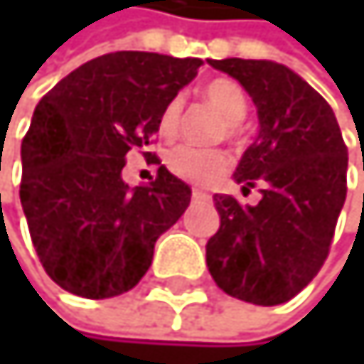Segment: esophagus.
I'll return each instance as SVG.
<instances>
[{"label": "esophagus", "mask_w": 364, "mask_h": 364, "mask_svg": "<svg viewBox=\"0 0 364 364\" xmlns=\"http://www.w3.org/2000/svg\"><path fill=\"white\" fill-rule=\"evenodd\" d=\"M192 198H209V194L198 188H192Z\"/></svg>", "instance_id": "esophagus-1"}]
</instances>
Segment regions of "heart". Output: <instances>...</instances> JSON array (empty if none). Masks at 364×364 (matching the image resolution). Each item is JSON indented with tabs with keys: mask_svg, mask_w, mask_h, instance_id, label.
I'll list each match as a JSON object with an SVG mask.
<instances>
[{
	"mask_svg": "<svg viewBox=\"0 0 364 364\" xmlns=\"http://www.w3.org/2000/svg\"><path fill=\"white\" fill-rule=\"evenodd\" d=\"M203 97L220 113V117L229 124V129L240 124L247 115V95L242 87L233 80L218 78L207 82L203 87ZM181 115H183V97L176 95L164 107L159 115V133L164 137H172L178 133ZM166 164L176 176L192 181V183H214L227 172L229 157L227 152L216 148H194L181 144L168 152Z\"/></svg>",
	"mask_w": 364,
	"mask_h": 364,
	"instance_id": "1",
	"label": "heart"
}]
</instances>
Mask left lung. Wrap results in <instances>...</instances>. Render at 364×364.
I'll return each mask as SVG.
<instances>
[{"label": "left lung", "instance_id": "left-lung-1", "mask_svg": "<svg viewBox=\"0 0 364 364\" xmlns=\"http://www.w3.org/2000/svg\"><path fill=\"white\" fill-rule=\"evenodd\" d=\"M245 87L259 133L233 181L262 200L214 194L220 229L209 237L207 269L227 295L279 306L323 267L347 194V148L332 107L299 74L273 60H207Z\"/></svg>", "mask_w": 364, "mask_h": 364}]
</instances>
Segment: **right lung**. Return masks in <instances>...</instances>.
<instances>
[{
    "instance_id": "obj_1",
    "label": "right lung",
    "mask_w": 364,
    "mask_h": 364,
    "mask_svg": "<svg viewBox=\"0 0 364 364\" xmlns=\"http://www.w3.org/2000/svg\"><path fill=\"white\" fill-rule=\"evenodd\" d=\"M200 58L152 52L97 56L65 76L34 109L21 144V207L46 273L85 299L139 284L157 237L188 209L192 190L166 166L150 183L122 178L131 150L148 144L159 115L196 78Z\"/></svg>"
}]
</instances>
